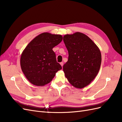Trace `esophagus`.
Listing matches in <instances>:
<instances>
[{"label": "esophagus", "instance_id": "34e87169", "mask_svg": "<svg viewBox=\"0 0 122 122\" xmlns=\"http://www.w3.org/2000/svg\"><path fill=\"white\" fill-rule=\"evenodd\" d=\"M60 64H61V67H62V66H63V65H64V63L62 62H60Z\"/></svg>", "mask_w": 122, "mask_h": 122}]
</instances>
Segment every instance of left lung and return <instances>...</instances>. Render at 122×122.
I'll use <instances>...</instances> for the list:
<instances>
[{
  "mask_svg": "<svg viewBox=\"0 0 122 122\" xmlns=\"http://www.w3.org/2000/svg\"><path fill=\"white\" fill-rule=\"evenodd\" d=\"M63 40L69 53L68 61L63 66L66 77L74 87L82 88L98 74L101 52L93 41L82 33L66 35Z\"/></svg>",
  "mask_w": 122,
  "mask_h": 122,
  "instance_id": "1",
  "label": "left lung"
}]
</instances>
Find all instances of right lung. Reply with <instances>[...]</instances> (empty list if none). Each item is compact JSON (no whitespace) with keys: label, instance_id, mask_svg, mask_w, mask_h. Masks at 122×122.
Instances as JSON below:
<instances>
[{"label":"right lung","instance_id":"1","mask_svg":"<svg viewBox=\"0 0 122 122\" xmlns=\"http://www.w3.org/2000/svg\"><path fill=\"white\" fill-rule=\"evenodd\" d=\"M62 40L61 35L43 32L36 36L21 54L20 66L26 78L32 84L44 86L61 69L52 50Z\"/></svg>","mask_w":122,"mask_h":122}]
</instances>
